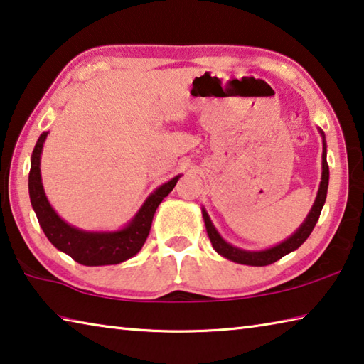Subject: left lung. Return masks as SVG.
I'll use <instances>...</instances> for the list:
<instances>
[{
  "instance_id": "obj_1",
  "label": "left lung",
  "mask_w": 364,
  "mask_h": 364,
  "mask_svg": "<svg viewBox=\"0 0 364 364\" xmlns=\"http://www.w3.org/2000/svg\"><path fill=\"white\" fill-rule=\"evenodd\" d=\"M319 133L323 134V173H321V183H319V189L315 199V204H313L310 213L305 218L304 223L300 225V228L295 231L291 237H287L284 242H281L274 247L267 249V250H258V252H250V250H242L234 247V245L228 244L223 237L220 236L218 231L215 230V226L212 225L210 217H208L205 210H202V217H204L205 221V230L208 234V239L213 245V249L218 252L220 255H223L225 258L231 262L241 263V264H250V267H267V264H271L274 262H278L279 258H282L287 254H291L295 249H299L301 244L306 241V237L310 236L313 228H315L316 221L321 215L323 205L326 202V196H328V184H329V165L328 160H326V141H324V133L319 130Z\"/></svg>"
}]
</instances>
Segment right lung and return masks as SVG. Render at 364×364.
Segmentation results:
<instances>
[{
	"label": "right lung",
	"instance_id": "add662e5",
	"mask_svg": "<svg viewBox=\"0 0 364 364\" xmlns=\"http://www.w3.org/2000/svg\"><path fill=\"white\" fill-rule=\"evenodd\" d=\"M48 132H43L36 141L32 154V165L28 173V193L30 202L38 218L43 232L46 234L54 247L64 252L73 260L86 264V267H101V264H117L128 260L138 254L149 236L154 213L160 202L175 188L180 175L171 178L168 183L159 186L147 197L146 202L134 215L133 220L123 230L119 231H83L59 217L49 204L43 189L40 162L43 143Z\"/></svg>",
	"mask_w": 364,
	"mask_h": 364
}]
</instances>
